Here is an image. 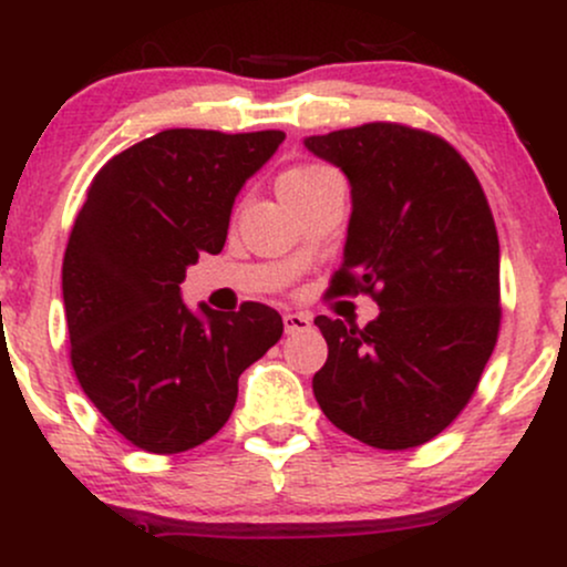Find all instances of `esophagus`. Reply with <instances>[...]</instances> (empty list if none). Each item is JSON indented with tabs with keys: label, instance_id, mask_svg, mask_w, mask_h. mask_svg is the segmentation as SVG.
<instances>
[{
	"label": "esophagus",
	"instance_id": "esophagus-1",
	"mask_svg": "<svg viewBox=\"0 0 567 567\" xmlns=\"http://www.w3.org/2000/svg\"><path fill=\"white\" fill-rule=\"evenodd\" d=\"M282 322H285V333H301V330H306L309 328V317L306 315H285L282 317Z\"/></svg>",
	"mask_w": 567,
	"mask_h": 567
}]
</instances>
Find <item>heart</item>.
Segmentation results:
<instances>
[{
	"label": "heart",
	"mask_w": 567,
	"mask_h": 567,
	"mask_svg": "<svg viewBox=\"0 0 567 567\" xmlns=\"http://www.w3.org/2000/svg\"><path fill=\"white\" fill-rule=\"evenodd\" d=\"M322 175H330V171H324V167H317V165H309V167H296V171H288L279 178V186L285 184H306V181H315V178H322Z\"/></svg>",
	"instance_id": "1"
}]
</instances>
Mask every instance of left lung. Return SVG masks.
<instances>
[{
	"label": "left lung",
	"instance_id": "1",
	"mask_svg": "<svg viewBox=\"0 0 567 567\" xmlns=\"http://www.w3.org/2000/svg\"><path fill=\"white\" fill-rule=\"evenodd\" d=\"M347 175L351 216L333 292H370L379 317L315 324L328 362L311 389L341 432L381 451L424 445L464 410L498 338V234L451 143L392 122L309 135Z\"/></svg>",
	"mask_w": 567,
	"mask_h": 567
}]
</instances>
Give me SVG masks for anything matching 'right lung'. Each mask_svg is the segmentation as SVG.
Wrapping results in <instances>:
<instances>
[{
  "mask_svg": "<svg viewBox=\"0 0 567 567\" xmlns=\"http://www.w3.org/2000/svg\"><path fill=\"white\" fill-rule=\"evenodd\" d=\"M282 130H162L101 167L63 256L71 365L122 437L184 453L229 421L239 375L282 336L271 306L220 315L181 298L199 252L224 250L237 194Z\"/></svg>",
  "mask_w": 567,
  "mask_h": 567,
  "instance_id": "1",
  "label": "right lung"
}]
</instances>
